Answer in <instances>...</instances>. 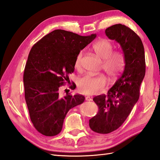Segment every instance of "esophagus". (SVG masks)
Segmentation results:
<instances>
[{"mask_svg":"<svg viewBox=\"0 0 160 160\" xmlns=\"http://www.w3.org/2000/svg\"><path fill=\"white\" fill-rule=\"evenodd\" d=\"M85 99H86V100H87V101H92V97H90V96H87L86 98H85Z\"/></svg>","mask_w":160,"mask_h":160,"instance_id":"obj_1","label":"esophagus"}]
</instances>
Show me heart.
I'll return each instance as SVG.
<instances>
[{
    "label": "heart",
    "mask_w": 160,
    "mask_h": 160,
    "mask_svg": "<svg viewBox=\"0 0 160 160\" xmlns=\"http://www.w3.org/2000/svg\"><path fill=\"white\" fill-rule=\"evenodd\" d=\"M113 45L109 40L102 38L98 40L93 45V49L96 55L103 61V69L111 77H115L124 68V62L121 53L113 52ZM82 58L80 52L75 60V67L80 69ZM107 84V79L103 74L97 76L86 75L80 78L78 81V89L84 94H93L103 89Z\"/></svg>",
    "instance_id": "obj_1"
}]
</instances>
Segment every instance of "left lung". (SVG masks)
<instances>
[{
	"instance_id": "obj_1",
	"label": "left lung",
	"mask_w": 160,
	"mask_h": 160,
	"mask_svg": "<svg viewBox=\"0 0 160 160\" xmlns=\"http://www.w3.org/2000/svg\"><path fill=\"white\" fill-rule=\"evenodd\" d=\"M105 33L120 45L125 67L107 95L93 98L99 110L89 120V127L101 134L115 131L124 123L140 97V87L146 71L144 46L136 33L122 24L109 27Z\"/></svg>"
}]
</instances>
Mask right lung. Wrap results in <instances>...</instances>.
<instances>
[{
  "label": "right lung",
  "mask_w": 160,
  "mask_h": 160,
  "mask_svg": "<svg viewBox=\"0 0 160 160\" xmlns=\"http://www.w3.org/2000/svg\"><path fill=\"white\" fill-rule=\"evenodd\" d=\"M96 37L56 29L30 51L23 75L25 98L33 127L45 136L60 133L68 111L84 101L80 94L60 97L59 89L74 71L80 50ZM70 88L75 89L74 85Z\"/></svg>",
  "instance_id": "add662e5"
}]
</instances>
